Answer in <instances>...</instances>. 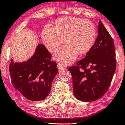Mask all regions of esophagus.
<instances>
[{
	"instance_id": "esophagus-1",
	"label": "esophagus",
	"mask_w": 125,
	"mask_h": 125,
	"mask_svg": "<svg viewBox=\"0 0 125 125\" xmlns=\"http://www.w3.org/2000/svg\"><path fill=\"white\" fill-rule=\"evenodd\" d=\"M57 68L59 69V71H61L62 70H64L65 69V66L64 64H60V63H58L57 64Z\"/></svg>"
}]
</instances>
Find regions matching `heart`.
Here are the masks:
<instances>
[{
    "instance_id": "obj_1",
    "label": "heart",
    "mask_w": 125,
    "mask_h": 125,
    "mask_svg": "<svg viewBox=\"0 0 125 125\" xmlns=\"http://www.w3.org/2000/svg\"><path fill=\"white\" fill-rule=\"evenodd\" d=\"M42 37L49 52H53L64 43L54 54L56 60L69 64L79 54L87 53L94 45L97 37L96 27L89 20L77 18H61L56 20L53 27L45 26Z\"/></svg>"
}]
</instances>
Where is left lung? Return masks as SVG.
<instances>
[{
    "label": "left lung",
    "instance_id": "8db88e82",
    "mask_svg": "<svg viewBox=\"0 0 125 125\" xmlns=\"http://www.w3.org/2000/svg\"><path fill=\"white\" fill-rule=\"evenodd\" d=\"M98 35L93 47L76 66L69 67L73 94L83 102H92L103 96L108 89L116 67L113 39L99 21Z\"/></svg>",
    "mask_w": 125,
    "mask_h": 125
}]
</instances>
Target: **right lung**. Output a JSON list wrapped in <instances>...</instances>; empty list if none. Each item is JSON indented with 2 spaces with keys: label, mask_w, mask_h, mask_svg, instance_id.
Wrapping results in <instances>:
<instances>
[{
  "label": "right lung",
  "mask_w": 125,
  "mask_h": 125,
  "mask_svg": "<svg viewBox=\"0 0 125 125\" xmlns=\"http://www.w3.org/2000/svg\"><path fill=\"white\" fill-rule=\"evenodd\" d=\"M43 44L37 46L30 59L9 66L11 83L25 98L33 101L43 100L49 94L52 81L58 72L55 61Z\"/></svg>",
  "instance_id": "right-lung-1"
}]
</instances>
